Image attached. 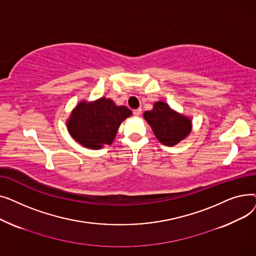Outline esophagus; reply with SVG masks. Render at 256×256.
Wrapping results in <instances>:
<instances>
[{
  "instance_id": "1",
  "label": "esophagus",
  "mask_w": 256,
  "mask_h": 256,
  "mask_svg": "<svg viewBox=\"0 0 256 256\" xmlns=\"http://www.w3.org/2000/svg\"><path fill=\"white\" fill-rule=\"evenodd\" d=\"M141 114H142V110H141V109L134 110V115H135L136 117H139Z\"/></svg>"
}]
</instances>
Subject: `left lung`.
<instances>
[{"instance_id": "left-lung-1", "label": "left lung", "mask_w": 256, "mask_h": 256, "mask_svg": "<svg viewBox=\"0 0 256 256\" xmlns=\"http://www.w3.org/2000/svg\"><path fill=\"white\" fill-rule=\"evenodd\" d=\"M156 139L166 146H174L184 140L192 130V119L173 110L170 106L158 100L154 104L152 110L143 114Z\"/></svg>"}]
</instances>
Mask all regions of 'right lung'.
Here are the masks:
<instances>
[{
    "instance_id": "obj_1",
    "label": "right lung",
    "mask_w": 256,
    "mask_h": 256,
    "mask_svg": "<svg viewBox=\"0 0 256 256\" xmlns=\"http://www.w3.org/2000/svg\"><path fill=\"white\" fill-rule=\"evenodd\" d=\"M130 116L128 108L102 96L93 102L80 100L66 120V126L78 143L96 150L113 143L121 122Z\"/></svg>"
}]
</instances>
